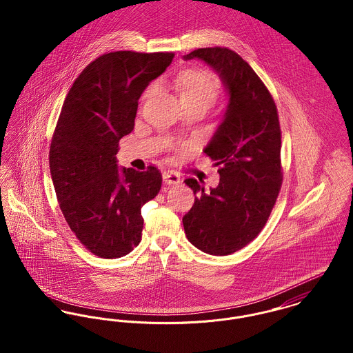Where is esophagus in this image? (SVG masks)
<instances>
[{
  "instance_id": "obj_1",
  "label": "esophagus",
  "mask_w": 353,
  "mask_h": 353,
  "mask_svg": "<svg viewBox=\"0 0 353 353\" xmlns=\"http://www.w3.org/2000/svg\"><path fill=\"white\" fill-rule=\"evenodd\" d=\"M163 182L167 185H178L181 182V176L174 171H164L163 172Z\"/></svg>"
}]
</instances>
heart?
Segmentation results:
<instances>
[{
    "instance_id": "heart-1",
    "label": "heart",
    "mask_w": 353,
    "mask_h": 353,
    "mask_svg": "<svg viewBox=\"0 0 353 353\" xmlns=\"http://www.w3.org/2000/svg\"><path fill=\"white\" fill-rule=\"evenodd\" d=\"M175 87L182 101H201L210 105L219 94V81L206 70L189 69L175 79ZM154 85L148 88L151 92Z\"/></svg>"
}]
</instances>
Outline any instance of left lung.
Here are the masks:
<instances>
[{
	"mask_svg": "<svg viewBox=\"0 0 353 353\" xmlns=\"http://www.w3.org/2000/svg\"><path fill=\"white\" fill-rule=\"evenodd\" d=\"M200 59L221 79L227 107L203 152L219 165L217 188L185 179L196 194L183 216L189 242L210 255H228L261 232L281 186V132L277 108L252 66L235 51L206 48L183 55Z\"/></svg>",
	"mask_w": 353,
	"mask_h": 353,
	"instance_id": "obj_1",
	"label": "left lung"
}]
</instances>
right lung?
Wrapping results in <instances>:
<instances>
[{
	"label": "right lung",
	"mask_w": 353,
	"mask_h": 353,
	"mask_svg": "<svg viewBox=\"0 0 353 353\" xmlns=\"http://www.w3.org/2000/svg\"><path fill=\"white\" fill-rule=\"evenodd\" d=\"M172 52L114 51L76 79L51 140V179L77 239L101 258H119L141 241V208L161 186L156 167L119 168L118 143L134 128L139 99L172 62Z\"/></svg>",
	"instance_id": "obj_1"
}]
</instances>
